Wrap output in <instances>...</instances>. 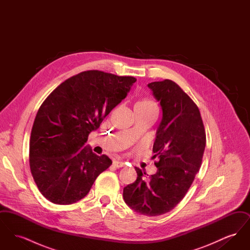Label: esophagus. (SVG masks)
<instances>
[{
	"label": "esophagus",
	"instance_id": "esophagus-1",
	"mask_svg": "<svg viewBox=\"0 0 250 250\" xmlns=\"http://www.w3.org/2000/svg\"><path fill=\"white\" fill-rule=\"evenodd\" d=\"M112 165L115 167H125V163L123 161H118V160H114Z\"/></svg>",
	"mask_w": 250,
	"mask_h": 250
}]
</instances>
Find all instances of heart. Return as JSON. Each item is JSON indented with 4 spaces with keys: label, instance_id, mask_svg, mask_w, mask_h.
<instances>
[{
    "label": "heart",
    "instance_id": "1",
    "mask_svg": "<svg viewBox=\"0 0 250 250\" xmlns=\"http://www.w3.org/2000/svg\"><path fill=\"white\" fill-rule=\"evenodd\" d=\"M134 109H153L156 110V105L151 99H143L137 102L134 106Z\"/></svg>",
    "mask_w": 250,
    "mask_h": 250
}]
</instances>
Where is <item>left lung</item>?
Returning <instances> with one entry per match:
<instances>
[{"label":"left lung","mask_w":250,"mask_h":250,"mask_svg":"<svg viewBox=\"0 0 250 250\" xmlns=\"http://www.w3.org/2000/svg\"><path fill=\"white\" fill-rule=\"evenodd\" d=\"M162 108L153 152L157 171L124 188L125 203L139 214L156 216L172 210L186 196L202 165L206 135L199 107L170 80L148 84Z\"/></svg>","instance_id":"8db88e82"}]
</instances>
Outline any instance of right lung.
Here are the masks:
<instances>
[{"instance_id": "right-lung-1", "label": "right lung", "mask_w": 250, "mask_h": 250, "mask_svg": "<svg viewBox=\"0 0 250 250\" xmlns=\"http://www.w3.org/2000/svg\"><path fill=\"white\" fill-rule=\"evenodd\" d=\"M134 77L89 70L64 81L39 107L31 132L30 168L41 194L67 205L89 193L111 165L84 146L107 114L125 99Z\"/></svg>"}]
</instances>
